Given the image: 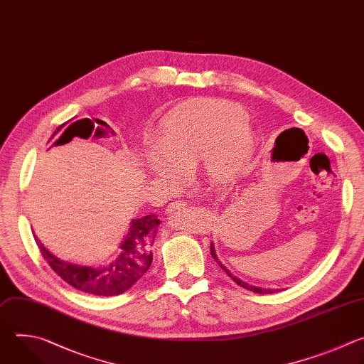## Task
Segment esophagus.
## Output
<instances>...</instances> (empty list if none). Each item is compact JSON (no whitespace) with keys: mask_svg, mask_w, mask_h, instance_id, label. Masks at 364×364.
<instances>
[{"mask_svg":"<svg viewBox=\"0 0 364 364\" xmlns=\"http://www.w3.org/2000/svg\"><path fill=\"white\" fill-rule=\"evenodd\" d=\"M186 206V202L185 200H173V202H171L169 205H168V208H166V213H173V212H176V210H179V209H182V208H185Z\"/></svg>","mask_w":364,"mask_h":364,"instance_id":"34e87169","label":"esophagus"}]
</instances>
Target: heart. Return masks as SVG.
<instances>
[{
    "label": "heart",
    "mask_w": 364,
    "mask_h": 364,
    "mask_svg": "<svg viewBox=\"0 0 364 364\" xmlns=\"http://www.w3.org/2000/svg\"><path fill=\"white\" fill-rule=\"evenodd\" d=\"M148 168L165 175L166 168L189 173L202 162L205 175L224 183L250 162L254 134L245 110L220 100H196L171 110L151 139Z\"/></svg>",
    "instance_id": "1"
}]
</instances>
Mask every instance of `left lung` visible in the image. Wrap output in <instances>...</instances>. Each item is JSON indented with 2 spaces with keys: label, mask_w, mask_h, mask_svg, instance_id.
Listing matches in <instances>:
<instances>
[{
  "label": "left lung",
  "mask_w": 364,
  "mask_h": 364,
  "mask_svg": "<svg viewBox=\"0 0 364 364\" xmlns=\"http://www.w3.org/2000/svg\"><path fill=\"white\" fill-rule=\"evenodd\" d=\"M210 255H212V258L216 261V264L220 265L227 274H228V277H231L240 287H242V288H245V289H250V291H252V293H257V294H272V293H277L278 289H267V288H261V287H255V285H250V284H247V282H244V281H241L238 277H235V275H232V272L220 261V258L216 257V254H215V250H213V245H212V242H210Z\"/></svg>",
  "instance_id": "1"
}]
</instances>
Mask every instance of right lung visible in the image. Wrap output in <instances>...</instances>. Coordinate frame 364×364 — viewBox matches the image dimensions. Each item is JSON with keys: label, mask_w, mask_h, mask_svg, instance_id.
Segmentation results:
<instances>
[{"label": "right lung", "mask_w": 364, "mask_h": 364, "mask_svg": "<svg viewBox=\"0 0 364 364\" xmlns=\"http://www.w3.org/2000/svg\"><path fill=\"white\" fill-rule=\"evenodd\" d=\"M159 224L161 221L154 213L133 220L127 238L120 245L122 254L110 265L103 268L80 267L61 261L46 250L36 235L34 240L47 264L67 284L83 293L113 297L127 291L149 269L154 259L152 245Z\"/></svg>", "instance_id": "obj_1"}]
</instances>
